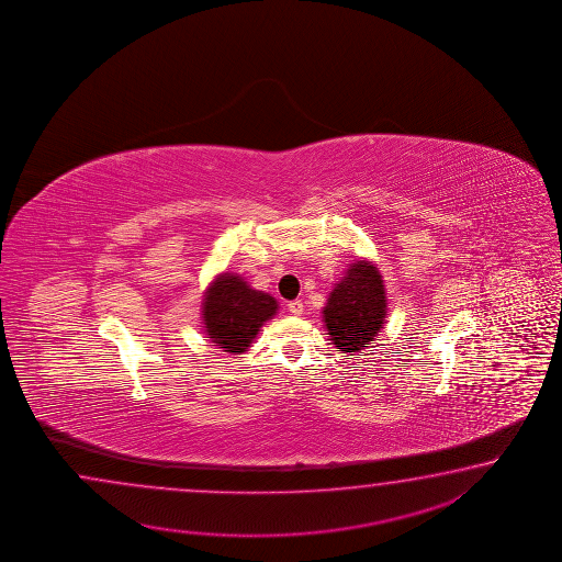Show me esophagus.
I'll list each match as a JSON object with an SVG mask.
<instances>
[{
  "label": "esophagus",
  "instance_id": "obj_1",
  "mask_svg": "<svg viewBox=\"0 0 562 562\" xmlns=\"http://www.w3.org/2000/svg\"><path fill=\"white\" fill-rule=\"evenodd\" d=\"M286 310H289L291 315H301V313H303V301H299V299H295V301H289Z\"/></svg>",
  "mask_w": 562,
  "mask_h": 562
}]
</instances>
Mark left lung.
<instances>
[{"instance_id": "8db88e82", "label": "left lung", "mask_w": 562, "mask_h": 562, "mask_svg": "<svg viewBox=\"0 0 562 562\" xmlns=\"http://www.w3.org/2000/svg\"><path fill=\"white\" fill-rule=\"evenodd\" d=\"M385 286L370 261L349 265L346 277L329 293L323 319L334 346L344 353H358L370 346L385 323Z\"/></svg>"}]
</instances>
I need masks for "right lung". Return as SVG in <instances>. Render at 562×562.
Segmentation results:
<instances>
[{
  "label": "right lung",
  "mask_w": 562,
  "mask_h": 562,
  "mask_svg": "<svg viewBox=\"0 0 562 562\" xmlns=\"http://www.w3.org/2000/svg\"><path fill=\"white\" fill-rule=\"evenodd\" d=\"M276 313V297L252 289L243 277L233 273L216 277L204 293L206 335L223 351L235 356L251 347L259 327Z\"/></svg>",
  "instance_id": "right-lung-1"
}]
</instances>
